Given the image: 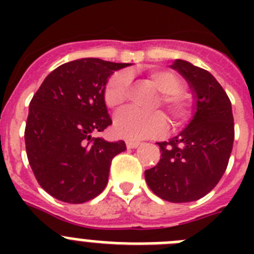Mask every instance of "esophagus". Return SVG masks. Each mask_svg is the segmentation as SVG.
I'll list each match as a JSON object with an SVG mask.
<instances>
[{
  "instance_id": "1",
  "label": "esophagus",
  "mask_w": 254,
  "mask_h": 254,
  "mask_svg": "<svg viewBox=\"0 0 254 254\" xmlns=\"http://www.w3.org/2000/svg\"><path fill=\"white\" fill-rule=\"evenodd\" d=\"M126 145H127V147H128V149H134V147H137L138 145H140V142H138V141L128 140V141H126Z\"/></svg>"
}]
</instances>
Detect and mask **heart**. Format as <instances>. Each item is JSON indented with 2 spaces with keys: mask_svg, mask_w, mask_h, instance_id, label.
<instances>
[{
  "mask_svg": "<svg viewBox=\"0 0 254 254\" xmlns=\"http://www.w3.org/2000/svg\"><path fill=\"white\" fill-rule=\"evenodd\" d=\"M149 80L159 91L158 105H163L167 111L172 125L178 126L190 118V100L182 91V81L169 71L152 69L149 72ZM131 87V77L128 73H114L104 87V102L111 109H120L127 100ZM167 120L160 111L140 112L136 109H125L114 118V131L117 134L129 140L154 137L165 129Z\"/></svg>",
  "mask_w": 254,
  "mask_h": 254,
  "instance_id": "heart-1",
  "label": "heart"
}]
</instances>
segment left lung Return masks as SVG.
Instances as JSON below:
<instances>
[{
  "label": "left lung",
  "mask_w": 254,
  "mask_h": 254,
  "mask_svg": "<svg viewBox=\"0 0 254 254\" xmlns=\"http://www.w3.org/2000/svg\"><path fill=\"white\" fill-rule=\"evenodd\" d=\"M187 80L196 99L193 118L176 137L158 142L161 158L145 170L150 190L169 202H192L219 183L234 142L232 103L208 71L183 60L172 64Z\"/></svg>",
  "instance_id": "8db88e82"
}]
</instances>
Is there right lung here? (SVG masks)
I'll list each match as a JSON object with an SVG mask.
<instances>
[{"label":"right lung","mask_w":254,"mask_h":254,"mask_svg":"<svg viewBox=\"0 0 254 254\" xmlns=\"http://www.w3.org/2000/svg\"><path fill=\"white\" fill-rule=\"evenodd\" d=\"M129 64L99 58L71 61L52 71L29 105L25 147L40 187L67 203L90 201L104 190L112 159L125 141L93 137L112 125L104 87Z\"/></svg>","instance_id":"obj_1"}]
</instances>
